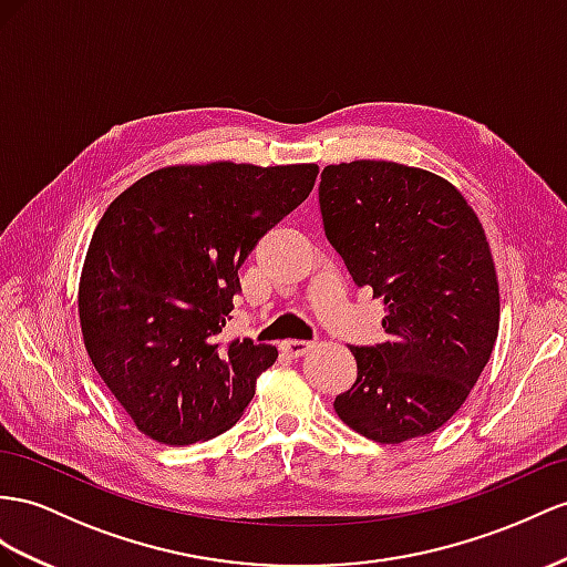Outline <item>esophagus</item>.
Masks as SVG:
<instances>
[{"instance_id": "obj_1", "label": "esophagus", "mask_w": 567, "mask_h": 567, "mask_svg": "<svg viewBox=\"0 0 567 567\" xmlns=\"http://www.w3.org/2000/svg\"><path fill=\"white\" fill-rule=\"evenodd\" d=\"M280 350H282L285 354H289V357H303V354H307V352L311 350V344L303 342V340H285V342L280 344Z\"/></svg>"}]
</instances>
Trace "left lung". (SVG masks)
<instances>
[{
    "label": "left lung",
    "instance_id": "obj_1",
    "mask_svg": "<svg viewBox=\"0 0 567 567\" xmlns=\"http://www.w3.org/2000/svg\"><path fill=\"white\" fill-rule=\"evenodd\" d=\"M318 203L354 282L383 299L388 332L375 347H350L357 381L336 398L338 416L383 445L439 431L498 338V278L482 223L447 179L388 159L328 165Z\"/></svg>",
    "mask_w": 567,
    "mask_h": 567
}]
</instances>
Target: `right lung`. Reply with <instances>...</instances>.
I'll return each mask as SVG.
<instances>
[{
    "label": "right lung",
    "mask_w": 567,
    "mask_h": 567,
    "mask_svg": "<svg viewBox=\"0 0 567 567\" xmlns=\"http://www.w3.org/2000/svg\"><path fill=\"white\" fill-rule=\"evenodd\" d=\"M318 165H169L114 198L79 280V321L100 379L163 445L210 441L239 422L272 344L225 340L239 268L311 194Z\"/></svg>",
    "instance_id": "obj_1"
}]
</instances>
